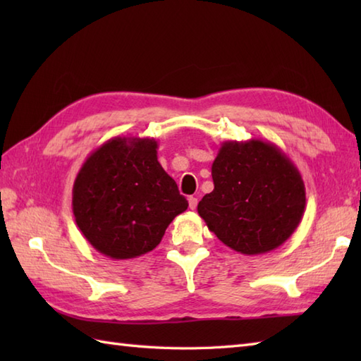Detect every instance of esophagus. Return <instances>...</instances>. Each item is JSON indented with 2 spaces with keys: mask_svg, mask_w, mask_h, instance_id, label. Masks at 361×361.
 Returning <instances> with one entry per match:
<instances>
[{
  "mask_svg": "<svg viewBox=\"0 0 361 361\" xmlns=\"http://www.w3.org/2000/svg\"><path fill=\"white\" fill-rule=\"evenodd\" d=\"M188 202H189V209H195L197 208V203H198V200H197V198L195 197H189L188 198Z\"/></svg>",
  "mask_w": 361,
  "mask_h": 361,
  "instance_id": "34e87169",
  "label": "esophagus"
}]
</instances>
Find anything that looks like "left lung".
<instances>
[{"mask_svg":"<svg viewBox=\"0 0 361 361\" xmlns=\"http://www.w3.org/2000/svg\"><path fill=\"white\" fill-rule=\"evenodd\" d=\"M214 190L197 211L209 231L240 255L270 252L301 224L305 186L291 159L273 142L225 141L212 167Z\"/></svg>","mask_w":361,"mask_h":361,"instance_id":"1","label":"left lung"}]
</instances>
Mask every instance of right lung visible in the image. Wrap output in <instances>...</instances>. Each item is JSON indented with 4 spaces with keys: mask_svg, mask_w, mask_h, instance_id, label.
I'll list each match as a JSON object with an SVG mask.
<instances>
[{
    "mask_svg": "<svg viewBox=\"0 0 361 361\" xmlns=\"http://www.w3.org/2000/svg\"><path fill=\"white\" fill-rule=\"evenodd\" d=\"M157 150L153 137L114 136L82 164L73 186V214L101 255L114 260L145 255L188 209Z\"/></svg>",
    "mask_w": 361,
    "mask_h": 361,
    "instance_id": "1",
    "label": "right lung"
}]
</instances>
